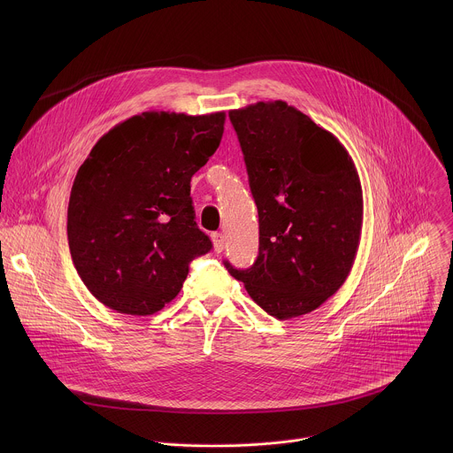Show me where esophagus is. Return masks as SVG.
<instances>
[{"label": "esophagus", "instance_id": "1", "mask_svg": "<svg viewBox=\"0 0 453 453\" xmlns=\"http://www.w3.org/2000/svg\"><path fill=\"white\" fill-rule=\"evenodd\" d=\"M211 239H212V246H214V251L216 253H221L223 250H225V237H223V234H212L211 235Z\"/></svg>", "mask_w": 453, "mask_h": 453}]
</instances>
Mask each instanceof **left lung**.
<instances>
[{
  "label": "left lung",
  "mask_w": 453,
  "mask_h": 453,
  "mask_svg": "<svg viewBox=\"0 0 453 453\" xmlns=\"http://www.w3.org/2000/svg\"><path fill=\"white\" fill-rule=\"evenodd\" d=\"M258 207V258L225 261L275 319L321 307L350 273L363 226V190L343 144L284 101L228 111Z\"/></svg>",
  "instance_id": "left-lung-1"
}]
</instances>
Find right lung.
Returning <instances> with one entry per match:
<instances>
[{"mask_svg":"<svg viewBox=\"0 0 453 453\" xmlns=\"http://www.w3.org/2000/svg\"><path fill=\"white\" fill-rule=\"evenodd\" d=\"M225 111H144L108 130L80 165L67 244L87 289L108 309L151 316L173 302L188 265L211 251L190 181L218 150Z\"/></svg>","mask_w":453,"mask_h":453,"instance_id":"obj_1","label":"right lung"}]
</instances>
